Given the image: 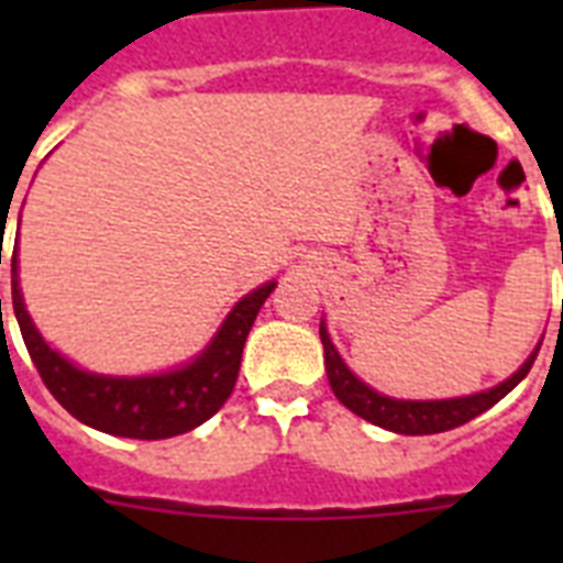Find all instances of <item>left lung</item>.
I'll return each instance as SVG.
<instances>
[{
  "mask_svg": "<svg viewBox=\"0 0 563 563\" xmlns=\"http://www.w3.org/2000/svg\"><path fill=\"white\" fill-rule=\"evenodd\" d=\"M321 344H324L327 379H330V388H333L335 397L353 415H360V418H365L368 423H376V427L400 432V435H432V432H446V429H455L467 423V420L479 418L482 411H488L494 402L503 400L532 371L534 356L541 351V344H538L532 356L520 365L517 374H511L499 385L488 388V391L453 397V400H394V397H385V394L374 391L371 385L362 383L360 376L344 365V360L339 356L333 342H330L324 321H321Z\"/></svg>",
  "mask_w": 563,
  "mask_h": 563,
  "instance_id": "1",
  "label": "left lung"
}]
</instances>
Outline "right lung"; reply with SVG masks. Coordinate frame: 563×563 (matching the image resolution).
Wrapping results in <instances>:
<instances>
[{
	"label": "right lung",
	"instance_id": "1",
	"mask_svg": "<svg viewBox=\"0 0 563 563\" xmlns=\"http://www.w3.org/2000/svg\"><path fill=\"white\" fill-rule=\"evenodd\" d=\"M2 265V251H0ZM277 283H265L230 309L219 333L189 365L154 376H104L75 368L73 362L52 351L25 312L16 277V247L11 254L13 316L20 321L22 342L29 347L40 379L60 406L87 427L119 438L161 441L201 427L233 391L242 365V347L254 318ZM2 303V300H0Z\"/></svg>",
	"mask_w": 563,
	"mask_h": 563
}]
</instances>
